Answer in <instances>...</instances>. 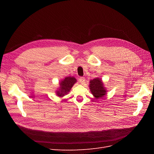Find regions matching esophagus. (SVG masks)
Returning a JSON list of instances; mask_svg holds the SVG:
<instances>
[{
	"label": "esophagus",
	"instance_id": "34e87169",
	"mask_svg": "<svg viewBox=\"0 0 154 154\" xmlns=\"http://www.w3.org/2000/svg\"><path fill=\"white\" fill-rule=\"evenodd\" d=\"M79 81H80V83H82V84H83V83H85V78H83V77H80V78H79Z\"/></svg>",
	"mask_w": 154,
	"mask_h": 154
}]
</instances>
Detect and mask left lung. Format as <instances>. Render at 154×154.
I'll list each match as a JSON object with an SVG mask.
<instances>
[{"label": "left lung", "instance_id": "1", "mask_svg": "<svg viewBox=\"0 0 154 154\" xmlns=\"http://www.w3.org/2000/svg\"><path fill=\"white\" fill-rule=\"evenodd\" d=\"M89 88L92 95L96 99L103 97L106 93L105 87L103 85V83L99 78H94L90 81Z\"/></svg>", "mask_w": 154, "mask_h": 154}]
</instances>
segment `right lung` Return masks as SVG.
<instances>
[{"mask_svg":"<svg viewBox=\"0 0 154 154\" xmlns=\"http://www.w3.org/2000/svg\"><path fill=\"white\" fill-rule=\"evenodd\" d=\"M76 82V79L74 77H66L60 82V87L58 90L56 91L57 95L59 97H63L71 91L74 83Z\"/></svg>","mask_w":154,"mask_h":154,"instance_id":"add662e5","label":"right lung"}]
</instances>
